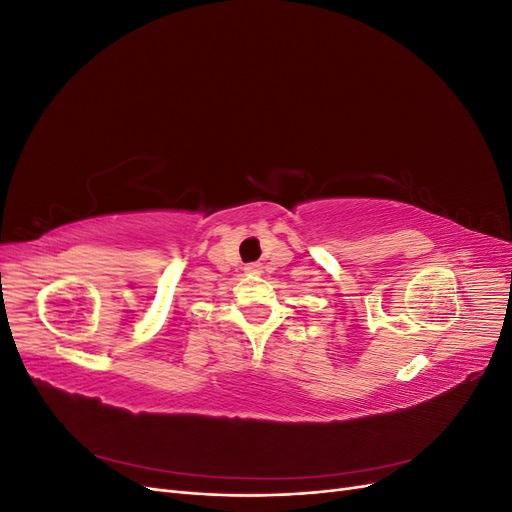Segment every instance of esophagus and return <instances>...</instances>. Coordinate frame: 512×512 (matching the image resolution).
Here are the masks:
<instances>
[{"label": "esophagus", "mask_w": 512, "mask_h": 512, "mask_svg": "<svg viewBox=\"0 0 512 512\" xmlns=\"http://www.w3.org/2000/svg\"><path fill=\"white\" fill-rule=\"evenodd\" d=\"M260 271H262V265H260V262H250V265H245V273L258 275Z\"/></svg>", "instance_id": "obj_1"}]
</instances>
